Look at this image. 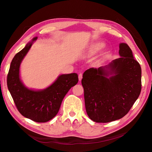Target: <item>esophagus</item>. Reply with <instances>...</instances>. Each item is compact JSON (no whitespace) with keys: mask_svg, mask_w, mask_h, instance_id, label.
Returning <instances> with one entry per match:
<instances>
[{"mask_svg":"<svg viewBox=\"0 0 152 152\" xmlns=\"http://www.w3.org/2000/svg\"><path fill=\"white\" fill-rule=\"evenodd\" d=\"M78 77H79V81H81V79H82V78H83V74H82V73H80V74H79V75Z\"/></svg>","mask_w":152,"mask_h":152,"instance_id":"esophagus-1","label":"esophagus"}]
</instances>
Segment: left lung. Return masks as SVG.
<instances>
[{
  "label": "left lung",
  "mask_w": 152,
  "mask_h": 152,
  "mask_svg": "<svg viewBox=\"0 0 152 152\" xmlns=\"http://www.w3.org/2000/svg\"><path fill=\"white\" fill-rule=\"evenodd\" d=\"M120 57L83 74L85 107L87 115L96 123H108L124 116L141 91L142 71L130 47L119 44Z\"/></svg>",
  "instance_id": "left-lung-1"
}]
</instances>
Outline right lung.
<instances>
[{
	"label": "right lung",
	"instance_id": "obj_1",
	"mask_svg": "<svg viewBox=\"0 0 152 152\" xmlns=\"http://www.w3.org/2000/svg\"><path fill=\"white\" fill-rule=\"evenodd\" d=\"M37 39L34 37L13 57L7 75V86L19 112L37 123H45L58 113L63 98L78 82L76 73L61 75L50 86L43 90L26 87L20 76L21 61Z\"/></svg>",
	"mask_w": 152,
	"mask_h": 152
}]
</instances>
